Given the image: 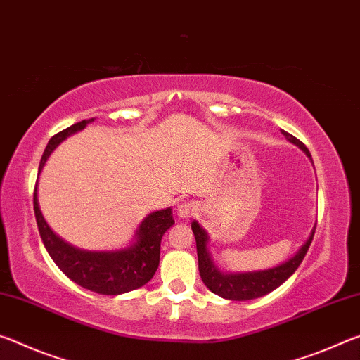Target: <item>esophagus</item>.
<instances>
[{
    "label": "esophagus",
    "instance_id": "34e87169",
    "mask_svg": "<svg viewBox=\"0 0 360 360\" xmlns=\"http://www.w3.org/2000/svg\"><path fill=\"white\" fill-rule=\"evenodd\" d=\"M176 212H179V217H181V219H190V217H193L198 212V205L194 202L185 201L179 205Z\"/></svg>",
    "mask_w": 360,
    "mask_h": 360
}]
</instances>
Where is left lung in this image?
Wrapping results in <instances>:
<instances>
[{
	"label": "left lung",
	"mask_w": 360,
	"mask_h": 360,
	"mask_svg": "<svg viewBox=\"0 0 360 360\" xmlns=\"http://www.w3.org/2000/svg\"><path fill=\"white\" fill-rule=\"evenodd\" d=\"M285 135V139L290 143L297 145L298 148H302L306 156L311 158L308 148L304 143H302L297 137H293L285 131H282ZM191 229L196 238V249H198V263H199V274L201 279L209 288L210 292H214L215 295H220L221 298L233 300V302H245V300L260 298L266 293L273 292L274 288L284 284V282L295 273L300 263L303 262V258L308 252L311 243H313L316 226L311 231L309 238L306 239V243L300 247V250L293 255L290 260L279 264V266L263 269V271H250V273H221L219 268L214 264L207 250L209 236L204 231V228L199 225L198 221L191 223Z\"/></svg>",
	"instance_id": "8db88e82"
}]
</instances>
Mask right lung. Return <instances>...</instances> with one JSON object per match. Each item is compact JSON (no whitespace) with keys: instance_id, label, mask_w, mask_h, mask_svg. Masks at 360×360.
I'll use <instances>...</instances> for the list:
<instances>
[{"instance_id":"add662e5","label":"right lung","mask_w":360,"mask_h":360,"mask_svg":"<svg viewBox=\"0 0 360 360\" xmlns=\"http://www.w3.org/2000/svg\"><path fill=\"white\" fill-rule=\"evenodd\" d=\"M92 121L94 117L82 120L56 134L49 140L41 158L39 174L51 153L65 139L82 131ZM33 207L41 239L57 266L78 285L91 292L102 293V295H121V293L140 288L151 281L159 266L162 236L175 223L170 207L151 212L140 223L134 236V243L126 249L91 252L76 249L72 244L65 243L49 228L39 210L38 181L33 193Z\"/></svg>"}]
</instances>
